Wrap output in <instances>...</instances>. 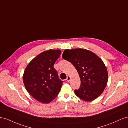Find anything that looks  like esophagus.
I'll use <instances>...</instances> for the list:
<instances>
[{
  "mask_svg": "<svg viewBox=\"0 0 128 128\" xmlns=\"http://www.w3.org/2000/svg\"><path fill=\"white\" fill-rule=\"evenodd\" d=\"M71 77L69 76H67V78H66V80L68 82H70V80H71Z\"/></svg>",
  "mask_w": 128,
  "mask_h": 128,
  "instance_id": "obj_1",
  "label": "esophagus"
}]
</instances>
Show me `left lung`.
<instances>
[{
	"mask_svg": "<svg viewBox=\"0 0 128 128\" xmlns=\"http://www.w3.org/2000/svg\"><path fill=\"white\" fill-rule=\"evenodd\" d=\"M63 59L74 65L81 80L75 94L82 100L92 101L99 96L106 87L108 72L103 61L96 54L85 49H66Z\"/></svg>",
	"mask_w": 128,
	"mask_h": 128,
	"instance_id": "left-lung-1",
	"label": "left lung"
}]
</instances>
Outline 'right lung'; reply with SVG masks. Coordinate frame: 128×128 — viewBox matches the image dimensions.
Segmentation results:
<instances>
[{"mask_svg":"<svg viewBox=\"0 0 128 128\" xmlns=\"http://www.w3.org/2000/svg\"><path fill=\"white\" fill-rule=\"evenodd\" d=\"M60 53V50L45 51L31 60L25 68L23 75L25 88L35 99L42 103L52 101L63 85L54 68Z\"/></svg>","mask_w":128,"mask_h":128,"instance_id":"right-lung-1","label":"right lung"}]
</instances>
